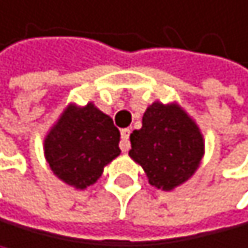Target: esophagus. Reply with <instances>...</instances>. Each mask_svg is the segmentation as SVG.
<instances>
[{
  "instance_id": "1",
  "label": "esophagus",
  "mask_w": 248,
  "mask_h": 248,
  "mask_svg": "<svg viewBox=\"0 0 248 248\" xmlns=\"http://www.w3.org/2000/svg\"><path fill=\"white\" fill-rule=\"evenodd\" d=\"M129 128L122 129L120 134H122V140H120V149L122 152H128L129 150Z\"/></svg>"
}]
</instances>
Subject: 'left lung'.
Listing matches in <instances>:
<instances>
[{"mask_svg": "<svg viewBox=\"0 0 248 248\" xmlns=\"http://www.w3.org/2000/svg\"><path fill=\"white\" fill-rule=\"evenodd\" d=\"M129 140V156L142 166L149 184L163 191L186 182L204 156L201 129L177 103H152L142 128L134 129Z\"/></svg>", "mask_w": 248, "mask_h": 248, "instance_id": "1", "label": "left lung"}]
</instances>
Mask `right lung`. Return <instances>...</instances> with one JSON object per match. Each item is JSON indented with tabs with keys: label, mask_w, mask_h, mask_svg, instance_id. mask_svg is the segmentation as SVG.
Listing matches in <instances>:
<instances>
[{
	"label": "right lung",
	"mask_w": 248,
	"mask_h": 248,
	"mask_svg": "<svg viewBox=\"0 0 248 248\" xmlns=\"http://www.w3.org/2000/svg\"><path fill=\"white\" fill-rule=\"evenodd\" d=\"M120 131L92 101L69 103L44 138V156L64 184L85 190L120 155Z\"/></svg>",
	"instance_id": "obj_1"
}]
</instances>
